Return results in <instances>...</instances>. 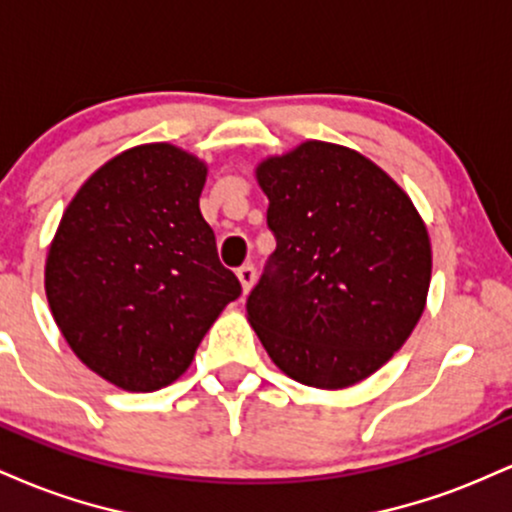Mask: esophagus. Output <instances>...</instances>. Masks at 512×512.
<instances>
[{"label":"esophagus","mask_w":512,"mask_h":512,"mask_svg":"<svg viewBox=\"0 0 512 512\" xmlns=\"http://www.w3.org/2000/svg\"><path fill=\"white\" fill-rule=\"evenodd\" d=\"M255 276H257V272L252 264H243V267L238 269V281H240V286H243V293H248L252 289V284H255Z\"/></svg>","instance_id":"34e87169"}]
</instances>
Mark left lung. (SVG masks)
I'll use <instances>...</instances> for the list:
<instances>
[{
  "instance_id": "obj_1",
  "label": "left lung",
  "mask_w": 512,
  "mask_h": 512,
  "mask_svg": "<svg viewBox=\"0 0 512 512\" xmlns=\"http://www.w3.org/2000/svg\"><path fill=\"white\" fill-rule=\"evenodd\" d=\"M276 250L248 322L296 383L344 390L402 349L426 308L431 238L407 192L349 146L298 144L255 168Z\"/></svg>"
}]
</instances>
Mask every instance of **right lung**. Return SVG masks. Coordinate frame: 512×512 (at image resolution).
Listing matches in <instances>:
<instances>
[{
    "label": "right lung",
    "instance_id": "add662e5",
    "mask_svg": "<svg viewBox=\"0 0 512 512\" xmlns=\"http://www.w3.org/2000/svg\"><path fill=\"white\" fill-rule=\"evenodd\" d=\"M204 182L207 163L190 151L132 146L79 187L52 238V317L76 358L120 390L175 383L240 296L199 211Z\"/></svg>",
    "mask_w": 512,
    "mask_h": 512
}]
</instances>
